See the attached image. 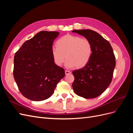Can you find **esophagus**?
<instances>
[{
  "label": "esophagus",
  "instance_id": "esophagus-1",
  "mask_svg": "<svg viewBox=\"0 0 133 133\" xmlns=\"http://www.w3.org/2000/svg\"><path fill=\"white\" fill-rule=\"evenodd\" d=\"M65 75H69V74H70L71 73V72L70 71H69V70H66L65 71Z\"/></svg>",
  "mask_w": 133,
  "mask_h": 133
}]
</instances>
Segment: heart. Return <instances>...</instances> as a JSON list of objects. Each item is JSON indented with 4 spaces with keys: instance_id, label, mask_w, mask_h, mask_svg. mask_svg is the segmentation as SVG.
Here are the masks:
<instances>
[{
    "instance_id": "b5f03b06",
    "label": "heart",
    "mask_w": 133,
    "mask_h": 133,
    "mask_svg": "<svg viewBox=\"0 0 133 133\" xmlns=\"http://www.w3.org/2000/svg\"><path fill=\"white\" fill-rule=\"evenodd\" d=\"M51 53L57 66H62L66 58L67 68H82L86 66L91 59L92 46L89 39L67 34L58 40L56 46L51 48Z\"/></svg>"
}]
</instances>
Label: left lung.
Returning <instances> with one entry per match:
<instances>
[{
  "mask_svg": "<svg viewBox=\"0 0 133 133\" xmlns=\"http://www.w3.org/2000/svg\"><path fill=\"white\" fill-rule=\"evenodd\" d=\"M89 39L92 46L91 59L86 66L73 71L75 93L86 99L101 95L111 82L115 66V57L108 41L97 32L90 29L74 30Z\"/></svg>",
  "mask_w": 133,
  "mask_h": 133,
  "instance_id": "8db88e82",
  "label": "left lung"
}]
</instances>
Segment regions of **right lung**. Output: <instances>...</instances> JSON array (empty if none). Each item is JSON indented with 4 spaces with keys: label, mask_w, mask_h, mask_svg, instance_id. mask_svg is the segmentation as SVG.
<instances>
[{
    "label": "right lung",
    "mask_w": 133,
    "mask_h": 133,
    "mask_svg": "<svg viewBox=\"0 0 133 133\" xmlns=\"http://www.w3.org/2000/svg\"><path fill=\"white\" fill-rule=\"evenodd\" d=\"M59 34L57 31H40L15 53L14 78L19 91L28 99L42 101L49 98L65 76L64 69L54 63L51 53Z\"/></svg>",
    "instance_id": "right-lung-1"
}]
</instances>
